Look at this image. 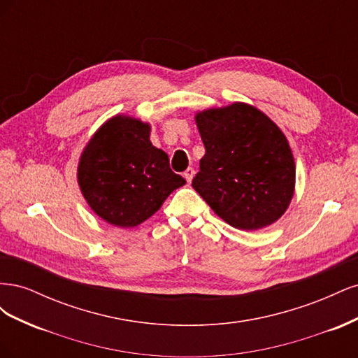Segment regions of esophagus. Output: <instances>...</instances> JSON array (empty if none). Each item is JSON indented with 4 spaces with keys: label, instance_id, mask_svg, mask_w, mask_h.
<instances>
[{
    "label": "esophagus",
    "instance_id": "esophagus-1",
    "mask_svg": "<svg viewBox=\"0 0 358 358\" xmlns=\"http://www.w3.org/2000/svg\"><path fill=\"white\" fill-rule=\"evenodd\" d=\"M183 178L187 179V182L188 183H191V180H192V178H194V170L189 167V169H187L185 171H183Z\"/></svg>",
    "mask_w": 358,
    "mask_h": 358
}]
</instances>
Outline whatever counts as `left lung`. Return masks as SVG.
<instances>
[{
	"mask_svg": "<svg viewBox=\"0 0 358 358\" xmlns=\"http://www.w3.org/2000/svg\"><path fill=\"white\" fill-rule=\"evenodd\" d=\"M194 119L206 154L192 188L234 229L276 222L296 188V162L282 129L242 101L200 110Z\"/></svg>",
	"mask_w": 358,
	"mask_h": 358,
	"instance_id": "obj_1",
	"label": "left lung"
}]
</instances>
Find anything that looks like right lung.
Instances as JSON below:
<instances>
[{"instance_id":"obj_1","label":"right lung","mask_w":358,"mask_h":358,"mask_svg":"<svg viewBox=\"0 0 358 358\" xmlns=\"http://www.w3.org/2000/svg\"><path fill=\"white\" fill-rule=\"evenodd\" d=\"M150 124L117 113L83 148L78 183L92 212L107 224L131 229L159 210L187 180L173 173L169 155L150 142Z\"/></svg>"}]
</instances>
